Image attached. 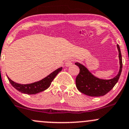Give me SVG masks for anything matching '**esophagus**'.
I'll use <instances>...</instances> for the list:
<instances>
[{
  "label": "esophagus",
  "instance_id": "esophagus-1",
  "mask_svg": "<svg viewBox=\"0 0 129 129\" xmlns=\"http://www.w3.org/2000/svg\"><path fill=\"white\" fill-rule=\"evenodd\" d=\"M65 65H66V67H69V66H71L72 65V60H67V61L65 63Z\"/></svg>",
  "mask_w": 129,
  "mask_h": 129
}]
</instances>
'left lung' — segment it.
<instances>
[{
	"label": "left lung",
	"mask_w": 129,
	"mask_h": 129,
	"mask_svg": "<svg viewBox=\"0 0 129 129\" xmlns=\"http://www.w3.org/2000/svg\"><path fill=\"white\" fill-rule=\"evenodd\" d=\"M117 46L119 50L120 70L117 75L113 79L109 80L98 79L93 76L83 65L78 62L75 63L80 69L79 74L75 79V83L77 88L80 92L91 97H100L107 93L115 86L119 80L122 70V60L120 47L118 44Z\"/></svg>",
	"instance_id": "1"
}]
</instances>
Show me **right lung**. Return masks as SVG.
<instances>
[{
    "label": "right lung",
    "instance_id": "1",
    "mask_svg": "<svg viewBox=\"0 0 129 129\" xmlns=\"http://www.w3.org/2000/svg\"><path fill=\"white\" fill-rule=\"evenodd\" d=\"M62 67L58 68V69L54 71L47 77L43 79L42 80L29 84H17V83H15L12 81L9 77L7 78H8L11 85L19 92L23 93H26V94H36V93H39V92H42V91L48 89L50 87L51 82L53 81L54 78L62 71Z\"/></svg>",
    "mask_w": 129,
    "mask_h": 129
}]
</instances>
